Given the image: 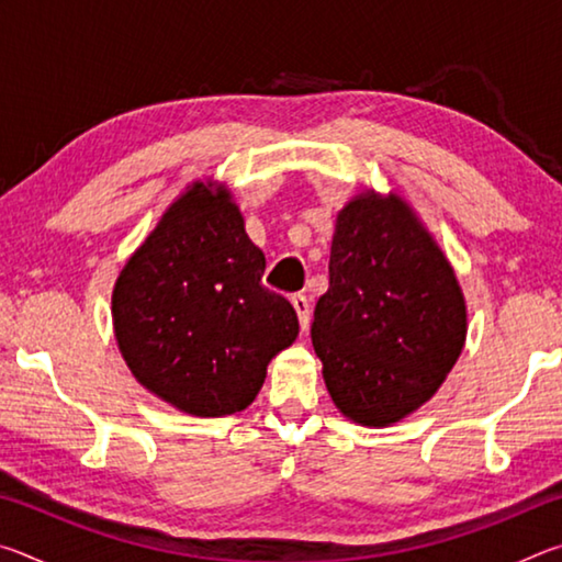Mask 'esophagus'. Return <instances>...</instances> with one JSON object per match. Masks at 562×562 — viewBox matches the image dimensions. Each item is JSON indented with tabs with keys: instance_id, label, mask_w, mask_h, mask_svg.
<instances>
[{
	"instance_id": "esophagus-1",
	"label": "esophagus",
	"mask_w": 562,
	"mask_h": 562,
	"mask_svg": "<svg viewBox=\"0 0 562 562\" xmlns=\"http://www.w3.org/2000/svg\"><path fill=\"white\" fill-rule=\"evenodd\" d=\"M292 307H294V312H297L302 329H307V325H310V312H312V310H310V300H307V294H302V292L292 294Z\"/></svg>"
}]
</instances>
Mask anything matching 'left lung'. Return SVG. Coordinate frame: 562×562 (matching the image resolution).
<instances>
[{
  "label": "left lung",
  "instance_id": "1",
  "mask_svg": "<svg viewBox=\"0 0 562 562\" xmlns=\"http://www.w3.org/2000/svg\"><path fill=\"white\" fill-rule=\"evenodd\" d=\"M465 341V304L439 245L404 201L357 195L337 215L312 345L351 422L394 424L429 402Z\"/></svg>",
  "mask_w": 562,
  "mask_h": 562
}]
</instances>
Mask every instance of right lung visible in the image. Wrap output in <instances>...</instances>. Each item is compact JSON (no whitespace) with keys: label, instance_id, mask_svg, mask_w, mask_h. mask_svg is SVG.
<instances>
[{"label":"right lung","instance_id":"add662e5","mask_svg":"<svg viewBox=\"0 0 562 562\" xmlns=\"http://www.w3.org/2000/svg\"><path fill=\"white\" fill-rule=\"evenodd\" d=\"M265 255L231 193L195 183L168 207L113 288V327L133 376L193 416L243 412L270 359L300 331L262 284Z\"/></svg>","mask_w":562,"mask_h":562}]
</instances>
